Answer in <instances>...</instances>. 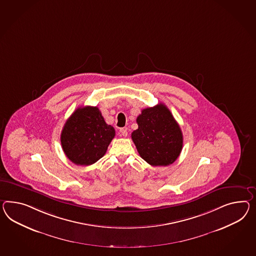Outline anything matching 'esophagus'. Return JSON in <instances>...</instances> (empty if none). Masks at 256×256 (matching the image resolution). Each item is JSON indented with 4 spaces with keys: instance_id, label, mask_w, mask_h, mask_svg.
<instances>
[{
    "instance_id": "esophagus-1",
    "label": "esophagus",
    "mask_w": 256,
    "mask_h": 256,
    "mask_svg": "<svg viewBox=\"0 0 256 256\" xmlns=\"http://www.w3.org/2000/svg\"><path fill=\"white\" fill-rule=\"evenodd\" d=\"M120 136H128V131L124 129V128H122L120 130Z\"/></svg>"
}]
</instances>
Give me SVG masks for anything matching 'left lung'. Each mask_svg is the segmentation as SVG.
Returning a JSON list of instances; mask_svg holds the SVG:
<instances>
[{
	"label": "left lung",
	"instance_id": "8db88e82",
	"mask_svg": "<svg viewBox=\"0 0 256 256\" xmlns=\"http://www.w3.org/2000/svg\"><path fill=\"white\" fill-rule=\"evenodd\" d=\"M132 139L139 155L152 166L174 164L183 148L180 126L164 104L144 108L136 118Z\"/></svg>",
	"mask_w": 256,
	"mask_h": 256
}]
</instances>
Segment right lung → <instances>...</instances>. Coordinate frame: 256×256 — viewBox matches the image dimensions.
Segmentation results:
<instances>
[{
	"instance_id": "1",
	"label": "right lung",
	"mask_w": 256,
	"mask_h": 256,
	"mask_svg": "<svg viewBox=\"0 0 256 256\" xmlns=\"http://www.w3.org/2000/svg\"><path fill=\"white\" fill-rule=\"evenodd\" d=\"M115 136L96 106L77 108L66 120L61 132V146L66 157L77 165H91L106 152Z\"/></svg>"
}]
</instances>
